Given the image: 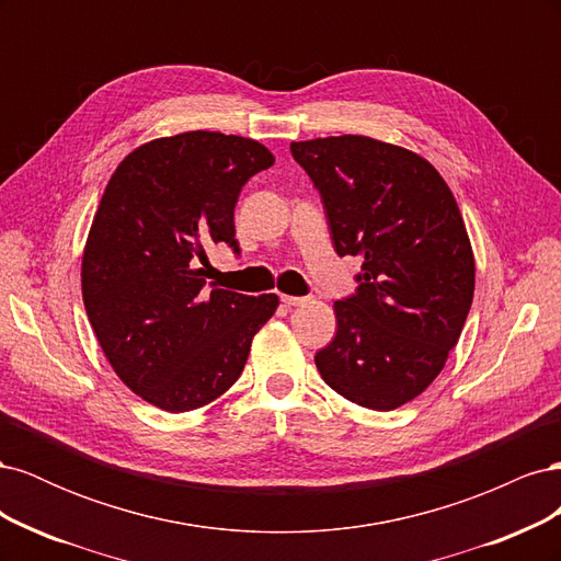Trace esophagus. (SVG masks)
<instances>
[{"label":"esophagus","instance_id":"34e87169","mask_svg":"<svg viewBox=\"0 0 561 561\" xmlns=\"http://www.w3.org/2000/svg\"><path fill=\"white\" fill-rule=\"evenodd\" d=\"M280 301L285 307H301V304H307V297H290V295H280Z\"/></svg>","mask_w":561,"mask_h":561}]
</instances>
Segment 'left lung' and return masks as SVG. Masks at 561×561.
I'll list each match as a JSON object with an SVG mask.
<instances>
[{"mask_svg":"<svg viewBox=\"0 0 561 561\" xmlns=\"http://www.w3.org/2000/svg\"><path fill=\"white\" fill-rule=\"evenodd\" d=\"M339 257H360L355 295L316 353L330 388L367 410L414 400L443 371L474 293V260L447 182L410 149L365 135L293 142Z\"/></svg>","mask_w":561,"mask_h":561,"instance_id":"obj_1","label":"left lung"}]
</instances>
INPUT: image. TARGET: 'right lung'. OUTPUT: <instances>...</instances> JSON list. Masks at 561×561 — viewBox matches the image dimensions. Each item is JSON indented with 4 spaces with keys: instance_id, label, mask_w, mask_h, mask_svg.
<instances>
[{
    "instance_id": "1",
    "label": "right lung",
    "mask_w": 561,
    "mask_h": 561,
    "mask_svg": "<svg viewBox=\"0 0 561 561\" xmlns=\"http://www.w3.org/2000/svg\"><path fill=\"white\" fill-rule=\"evenodd\" d=\"M274 165L257 140L213 130L151 140L118 163L81 264L91 328L135 396L190 412L229 390L276 295L219 290L201 278L206 248L233 239L243 184Z\"/></svg>"
}]
</instances>
